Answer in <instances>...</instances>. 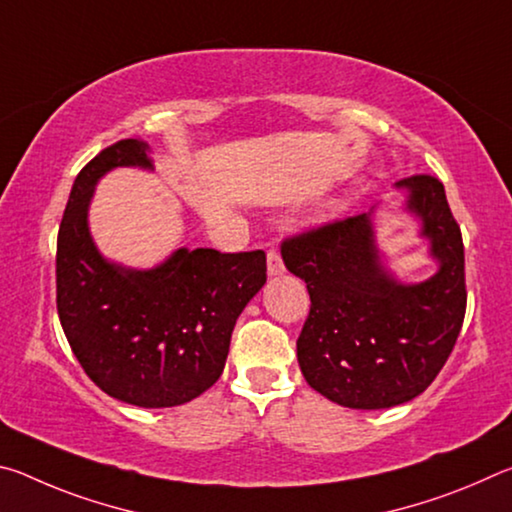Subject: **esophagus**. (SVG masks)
<instances>
[{"instance_id":"34e87169","label":"esophagus","mask_w":512,"mask_h":512,"mask_svg":"<svg viewBox=\"0 0 512 512\" xmlns=\"http://www.w3.org/2000/svg\"><path fill=\"white\" fill-rule=\"evenodd\" d=\"M266 264H268V275H271V277L284 273V262H282V257H280V253H277V250H268Z\"/></svg>"}]
</instances>
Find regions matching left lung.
I'll list each match as a JSON object with an SVG mask.
<instances>
[{"label": "left lung", "mask_w": 512, "mask_h": 512, "mask_svg": "<svg viewBox=\"0 0 512 512\" xmlns=\"http://www.w3.org/2000/svg\"><path fill=\"white\" fill-rule=\"evenodd\" d=\"M395 187L438 262L429 280L404 284L381 264L372 210L282 241L284 266L311 298L300 370L314 391L348 409H391L427 391L465 318L463 237L443 183L420 173Z\"/></svg>", "instance_id": "obj_1"}]
</instances>
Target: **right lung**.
Returning <instances> with one entry per match:
<instances>
[{"label":"right lung","instance_id":"right-lung-1","mask_svg":"<svg viewBox=\"0 0 512 512\" xmlns=\"http://www.w3.org/2000/svg\"><path fill=\"white\" fill-rule=\"evenodd\" d=\"M117 167L153 169L149 144L119 140L76 176L58 230V318L103 393L167 409L221 377L237 318L266 282V255L178 248L149 271L108 262L92 241L88 207L99 178Z\"/></svg>","mask_w":512,"mask_h":512}]
</instances>
